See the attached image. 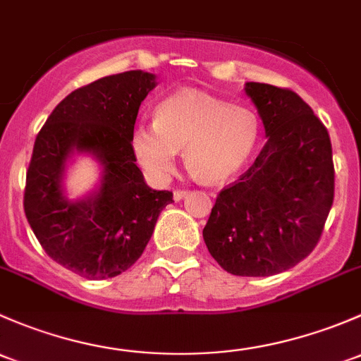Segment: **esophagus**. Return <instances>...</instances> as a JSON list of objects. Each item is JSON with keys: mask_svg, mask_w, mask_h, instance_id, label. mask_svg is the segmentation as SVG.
<instances>
[{"mask_svg": "<svg viewBox=\"0 0 361 361\" xmlns=\"http://www.w3.org/2000/svg\"><path fill=\"white\" fill-rule=\"evenodd\" d=\"M185 196H188V191H182V189H176V191H173V200H176V202H180Z\"/></svg>", "mask_w": 361, "mask_h": 361, "instance_id": "esophagus-1", "label": "esophagus"}]
</instances>
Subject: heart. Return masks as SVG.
<instances>
[{
    "mask_svg": "<svg viewBox=\"0 0 361 361\" xmlns=\"http://www.w3.org/2000/svg\"><path fill=\"white\" fill-rule=\"evenodd\" d=\"M261 137L257 114L195 88H182L156 106L154 125H137L130 137L135 161L154 182H165L184 149L189 172L205 184L238 176Z\"/></svg>",
    "mask_w": 361,
    "mask_h": 361,
    "instance_id": "obj_1",
    "label": "heart"
}]
</instances>
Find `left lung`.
<instances>
[{
	"instance_id": "obj_1",
	"label": "left lung",
	"mask_w": 361,
	"mask_h": 361,
	"mask_svg": "<svg viewBox=\"0 0 361 361\" xmlns=\"http://www.w3.org/2000/svg\"><path fill=\"white\" fill-rule=\"evenodd\" d=\"M245 94L267 142L247 173L217 196L203 240L228 273L271 276L317 247L334 202L332 144L292 90L248 81Z\"/></svg>"
}]
</instances>
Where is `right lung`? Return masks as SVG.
Masks as SVG:
<instances>
[{
	"instance_id": "add662e5",
	"label": "right lung",
	"mask_w": 361,
	"mask_h": 361,
	"mask_svg": "<svg viewBox=\"0 0 361 361\" xmlns=\"http://www.w3.org/2000/svg\"><path fill=\"white\" fill-rule=\"evenodd\" d=\"M156 85V74L140 69L100 78L59 102L36 137L25 217L44 252L87 280L128 269L173 202L170 191L146 184L130 147L140 104ZM81 154L98 163L101 176L94 190L69 199L67 170Z\"/></svg>"
}]
</instances>
